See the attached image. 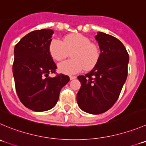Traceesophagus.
I'll return each mask as SVG.
<instances>
[{
    "mask_svg": "<svg viewBox=\"0 0 146 146\" xmlns=\"http://www.w3.org/2000/svg\"><path fill=\"white\" fill-rule=\"evenodd\" d=\"M69 78H70L71 80H74V79H76L77 77H76L75 76H70V77H69Z\"/></svg>",
    "mask_w": 146,
    "mask_h": 146,
    "instance_id": "esophagus-1",
    "label": "esophagus"
}]
</instances>
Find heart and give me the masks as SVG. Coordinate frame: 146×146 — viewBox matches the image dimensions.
I'll return each mask as SVG.
<instances>
[{"label":"heart","mask_w":146,"mask_h":146,"mask_svg":"<svg viewBox=\"0 0 146 146\" xmlns=\"http://www.w3.org/2000/svg\"><path fill=\"white\" fill-rule=\"evenodd\" d=\"M71 53L72 59L61 62L58 70L63 74H74L84 69H92L100 59V51L95 43L80 34L65 36L63 41L53 38L48 44V53L55 61L63 60Z\"/></svg>","instance_id":"obj_1"}]
</instances>
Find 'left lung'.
Masks as SVG:
<instances>
[{"mask_svg":"<svg viewBox=\"0 0 146 146\" xmlns=\"http://www.w3.org/2000/svg\"><path fill=\"white\" fill-rule=\"evenodd\" d=\"M95 39L100 49V59L89 73L77 77L81 87L77 101L83 111L98 115L112 108L118 99L127 79L129 56L115 37L98 32Z\"/></svg>","mask_w":146,"mask_h":146,"instance_id":"left-lung-1","label":"left lung"}]
</instances>
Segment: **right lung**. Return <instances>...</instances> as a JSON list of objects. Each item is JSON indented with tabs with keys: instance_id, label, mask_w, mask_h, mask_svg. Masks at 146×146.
<instances>
[{
	"instance_id": "add662e5",
	"label": "right lung",
	"mask_w": 146,
	"mask_h": 146,
	"mask_svg": "<svg viewBox=\"0 0 146 146\" xmlns=\"http://www.w3.org/2000/svg\"><path fill=\"white\" fill-rule=\"evenodd\" d=\"M54 31L50 29L36 30L20 40L14 48L13 74L19 100L25 107L36 112L53 108L59 93L69 81L63 74L56 73V65L48 53Z\"/></svg>"
}]
</instances>
